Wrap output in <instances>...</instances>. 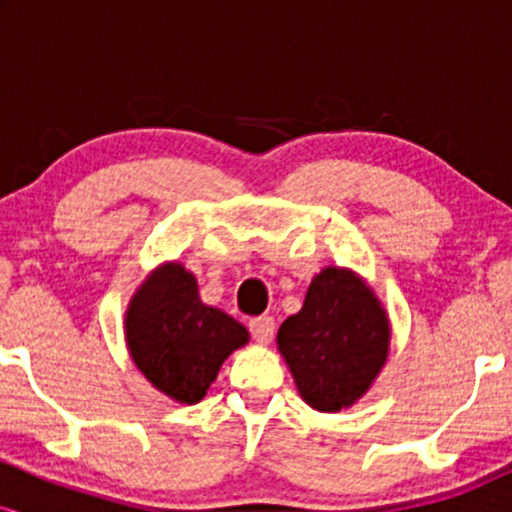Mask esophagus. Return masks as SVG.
<instances>
[{
  "mask_svg": "<svg viewBox=\"0 0 512 512\" xmlns=\"http://www.w3.org/2000/svg\"><path fill=\"white\" fill-rule=\"evenodd\" d=\"M248 330L252 334V339L260 344H269L274 339V332H276V322L272 320L269 315H262V317H252L248 322Z\"/></svg>",
  "mask_w": 512,
  "mask_h": 512,
  "instance_id": "34e87169",
  "label": "esophagus"
}]
</instances>
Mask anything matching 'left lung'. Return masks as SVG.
Masks as SVG:
<instances>
[{"instance_id":"left-lung-1","label":"left lung","mask_w":512,"mask_h":512,"mask_svg":"<svg viewBox=\"0 0 512 512\" xmlns=\"http://www.w3.org/2000/svg\"><path fill=\"white\" fill-rule=\"evenodd\" d=\"M276 344L305 402L317 411H339L383 368L390 327L358 276L327 267L310 284L301 313L281 322Z\"/></svg>"}]
</instances>
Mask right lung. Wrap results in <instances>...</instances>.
I'll use <instances>...</instances> for the list:
<instances>
[{"label": "right lung", "instance_id": "1", "mask_svg": "<svg viewBox=\"0 0 512 512\" xmlns=\"http://www.w3.org/2000/svg\"><path fill=\"white\" fill-rule=\"evenodd\" d=\"M134 363L158 390L178 402H199L221 363L248 342V330L199 301L195 276L166 264L144 281L125 320Z\"/></svg>", "mask_w": 512, "mask_h": 512}]
</instances>
